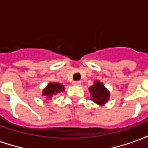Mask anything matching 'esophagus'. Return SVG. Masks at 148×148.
Returning <instances> with one entry per match:
<instances>
[{
	"label": "esophagus",
	"instance_id": "esophagus-1",
	"mask_svg": "<svg viewBox=\"0 0 148 148\" xmlns=\"http://www.w3.org/2000/svg\"><path fill=\"white\" fill-rule=\"evenodd\" d=\"M73 85H74V86H80L81 82L80 81H77V82H73Z\"/></svg>",
	"mask_w": 148,
	"mask_h": 148
}]
</instances>
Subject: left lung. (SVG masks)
<instances>
[{
    "instance_id": "obj_1",
    "label": "left lung",
    "mask_w": 148,
    "mask_h": 148,
    "mask_svg": "<svg viewBox=\"0 0 148 148\" xmlns=\"http://www.w3.org/2000/svg\"><path fill=\"white\" fill-rule=\"evenodd\" d=\"M89 92L91 100L98 106H104L109 101L110 92L99 80H96L93 82V86L89 88Z\"/></svg>"
}]
</instances>
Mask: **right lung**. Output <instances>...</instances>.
I'll return each mask as SVG.
<instances>
[{
  "label": "right lung",
  "mask_w": 148,
  "mask_h": 148,
  "mask_svg": "<svg viewBox=\"0 0 148 148\" xmlns=\"http://www.w3.org/2000/svg\"><path fill=\"white\" fill-rule=\"evenodd\" d=\"M65 91V86L61 83L58 82H50L42 90V96L47 100H51L52 97L59 93H63Z\"/></svg>",
  "instance_id": "add662e5"
}]
</instances>
